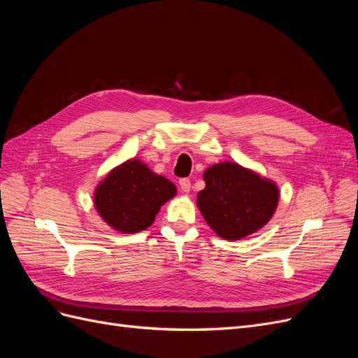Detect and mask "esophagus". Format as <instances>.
Wrapping results in <instances>:
<instances>
[{
  "mask_svg": "<svg viewBox=\"0 0 358 358\" xmlns=\"http://www.w3.org/2000/svg\"><path fill=\"white\" fill-rule=\"evenodd\" d=\"M179 185H180V189L183 192H189V189H191V180L188 178H183V179L179 180Z\"/></svg>",
  "mask_w": 358,
  "mask_h": 358,
  "instance_id": "obj_1",
  "label": "esophagus"
}]
</instances>
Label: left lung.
I'll use <instances>...</instances> for the list:
<instances>
[{
  "mask_svg": "<svg viewBox=\"0 0 358 358\" xmlns=\"http://www.w3.org/2000/svg\"><path fill=\"white\" fill-rule=\"evenodd\" d=\"M206 188L197 206L210 229L227 241H239L263 229L279 201L276 183L236 162L222 161L206 169Z\"/></svg>",
  "mask_w": 358,
  "mask_h": 358,
  "instance_id": "obj_1",
  "label": "left lung"
}]
</instances>
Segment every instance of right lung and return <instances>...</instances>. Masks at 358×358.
<instances>
[{
    "label": "right lung",
    "mask_w": 358,
    "mask_h": 358,
    "mask_svg": "<svg viewBox=\"0 0 358 358\" xmlns=\"http://www.w3.org/2000/svg\"><path fill=\"white\" fill-rule=\"evenodd\" d=\"M175 196V183L140 159H128L99 183L94 204L113 230L131 234L152 225L161 206Z\"/></svg>",
    "instance_id": "right-lung-1"
}]
</instances>
